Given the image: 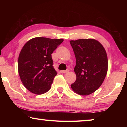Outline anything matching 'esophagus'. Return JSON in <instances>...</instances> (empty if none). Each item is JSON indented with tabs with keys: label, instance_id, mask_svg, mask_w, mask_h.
<instances>
[{
	"label": "esophagus",
	"instance_id": "obj_1",
	"mask_svg": "<svg viewBox=\"0 0 127 127\" xmlns=\"http://www.w3.org/2000/svg\"><path fill=\"white\" fill-rule=\"evenodd\" d=\"M69 72V70H61V72L62 73H66Z\"/></svg>",
	"mask_w": 127,
	"mask_h": 127
}]
</instances>
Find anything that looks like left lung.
Listing matches in <instances>:
<instances>
[{
  "label": "left lung",
  "instance_id": "obj_1",
  "mask_svg": "<svg viewBox=\"0 0 127 127\" xmlns=\"http://www.w3.org/2000/svg\"><path fill=\"white\" fill-rule=\"evenodd\" d=\"M76 60V80L71 84L74 93L86 96L98 89L108 69L106 52L101 43L93 39L71 40Z\"/></svg>",
  "mask_w": 127,
  "mask_h": 127
}]
</instances>
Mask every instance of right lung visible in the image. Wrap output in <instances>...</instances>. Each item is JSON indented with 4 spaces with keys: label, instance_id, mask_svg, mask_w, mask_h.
I'll use <instances>...</instances> for the list:
<instances>
[{
    "label": "right lung",
    "instance_id": "add662e5",
    "mask_svg": "<svg viewBox=\"0 0 127 127\" xmlns=\"http://www.w3.org/2000/svg\"><path fill=\"white\" fill-rule=\"evenodd\" d=\"M64 39L35 37L28 41L21 50L18 70L21 80L31 93L39 95L50 89L57 72L51 54Z\"/></svg>",
    "mask_w": 127,
    "mask_h": 127
}]
</instances>
